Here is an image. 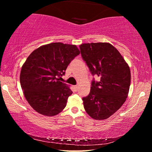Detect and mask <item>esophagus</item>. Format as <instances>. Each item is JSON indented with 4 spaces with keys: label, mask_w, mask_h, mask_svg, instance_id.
I'll list each match as a JSON object with an SVG mask.
<instances>
[{
    "label": "esophagus",
    "mask_w": 152,
    "mask_h": 152,
    "mask_svg": "<svg viewBox=\"0 0 152 152\" xmlns=\"http://www.w3.org/2000/svg\"><path fill=\"white\" fill-rule=\"evenodd\" d=\"M74 88H75L76 91H77V89L78 88V85H76V86H74Z\"/></svg>",
    "instance_id": "34e87169"
}]
</instances>
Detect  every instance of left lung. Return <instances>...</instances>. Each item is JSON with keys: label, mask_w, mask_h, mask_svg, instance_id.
I'll return each instance as SVG.
<instances>
[{"label": "left lung", "mask_w": 152, "mask_h": 152, "mask_svg": "<svg viewBox=\"0 0 152 152\" xmlns=\"http://www.w3.org/2000/svg\"><path fill=\"white\" fill-rule=\"evenodd\" d=\"M81 56L93 80L89 94L82 99L84 109L90 117L104 120L119 110L126 101L131 84L129 67L123 56L109 43H82Z\"/></svg>", "instance_id": "obj_1"}]
</instances>
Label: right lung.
Instances as JSON below:
<instances>
[{
    "mask_svg": "<svg viewBox=\"0 0 152 152\" xmlns=\"http://www.w3.org/2000/svg\"><path fill=\"white\" fill-rule=\"evenodd\" d=\"M80 54L75 45L51 43L36 49L22 66L20 83L25 99L35 111L54 116L66 107L72 94L59 81L73 59Z\"/></svg>",
    "mask_w": 152,
    "mask_h": 152,
    "instance_id": "add662e5",
    "label": "right lung"
}]
</instances>
